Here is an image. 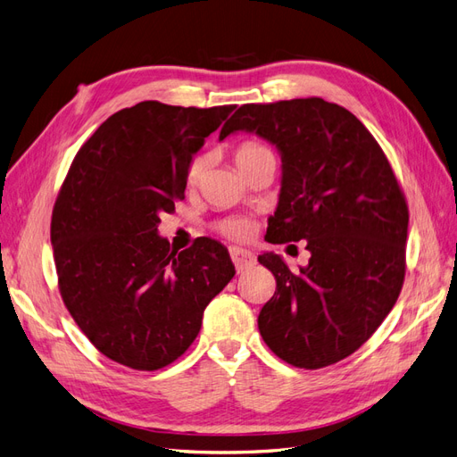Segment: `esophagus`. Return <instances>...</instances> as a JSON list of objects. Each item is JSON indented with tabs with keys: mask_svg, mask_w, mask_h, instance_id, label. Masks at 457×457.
<instances>
[{
	"mask_svg": "<svg viewBox=\"0 0 457 457\" xmlns=\"http://www.w3.org/2000/svg\"><path fill=\"white\" fill-rule=\"evenodd\" d=\"M230 257H232L234 265H237L238 272L247 267H252L255 262L253 253L250 250H244V247H230Z\"/></svg>",
	"mask_w": 457,
	"mask_h": 457,
	"instance_id": "1",
	"label": "esophagus"
}]
</instances>
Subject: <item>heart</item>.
Instances as JSON below:
<instances>
[{
  "label": "heart",
  "mask_w": 457,
  "mask_h": 457,
  "mask_svg": "<svg viewBox=\"0 0 457 457\" xmlns=\"http://www.w3.org/2000/svg\"><path fill=\"white\" fill-rule=\"evenodd\" d=\"M267 152H270L267 146H262L259 143H242L237 152H234V160H237L238 168H242V165H245L247 162H252L262 154H267ZM202 168H204V160L202 158H195L190 162L188 165V171H187V181L190 185H195L198 179H200V173H202ZM219 230L225 234V237L228 238H234V240H244L250 237L252 232V223L247 220L245 217H228L225 220H220L219 223Z\"/></svg>",
  "instance_id": "heart-1"
}]
</instances>
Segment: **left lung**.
<instances>
[{
  "label": "left lung",
  "instance_id": "1",
  "mask_svg": "<svg viewBox=\"0 0 457 457\" xmlns=\"http://www.w3.org/2000/svg\"><path fill=\"white\" fill-rule=\"evenodd\" d=\"M245 131L278 150L270 244L305 240L311 259L289 269L259 255L276 278L257 324L284 362L316 370L353 354L391 312L404 280L408 205L381 146L347 108L324 99L244 104L219 133Z\"/></svg>",
  "mask_w": 457,
  "mask_h": 457
}]
</instances>
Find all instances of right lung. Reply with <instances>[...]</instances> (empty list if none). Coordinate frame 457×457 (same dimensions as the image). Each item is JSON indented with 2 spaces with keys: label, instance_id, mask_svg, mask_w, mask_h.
I'll list each match as a JSON object with an SVG mask.
<instances>
[{
  "label": "right lung",
  "instance_id": "1",
  "mask_svg": "<svg viewBox=\"0 0 457 457\" xmlns=\"http://www.w3.org/2000/svg\"><path fill=\"white\" fill-rule=\"evenodd\" d=\"M232 110L158 101L123 108L68 170L51 219L61 295L110 361L148 371L177 361L237 272L217 240L175 252L158 234L160 215L185 198L192 158Z\"/></svg>",
  "mask_w": 457,
  "mask_h": 457
}]
</instances>
